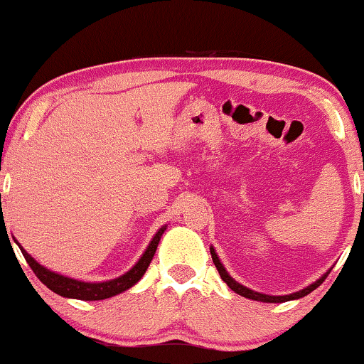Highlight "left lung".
<instances>
[{
	"mask_svg": "<svg viewBox=\"0 0 364 364\" xmlns=\"http://www.w3.org/2000/svg\"><path fill=\"white\" fill-rule=\"evenodd\" d=\"M210 253H212V260H213V263H215V267H217L218 273H220L222 280L225 282L227 285L230 287L233 291L238 293V295L245 296V298H250V300H257V301H263V303H283V301L298 300V298H303V296H306L308 293H311L313 290H315V288L320 287L321 283L325 282V278L328 277V273H330V272H326L325 275H323L321 278H318V280H316L315 283H311V285H308L306 288H303V290H300V291H296V293H291V295L273 296V295H265V293H258V291H253V290H250V288H247V287L240 285V283L235 282V280H233V278H232L230 275H228L227 270H225V268H223V265H222V262L218 260V257H217L215 250H213V247H210Z\"/></svg>",
	"mask_w": 364,
	"mask_h": 364,
	"instance_id": "obj_1",
	"label": "left lung"
}]
</instances>
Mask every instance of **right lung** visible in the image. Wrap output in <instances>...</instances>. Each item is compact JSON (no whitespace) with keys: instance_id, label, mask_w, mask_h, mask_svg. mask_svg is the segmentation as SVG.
<instances>
[{"instance_id":"add662e5","label":"right lung","mask_w":364,"mask_h":364,"mask_svg":"<svg viewBox=\"0 0 364 364\" xmlns=\"http://www.w3.org/2000/svg\"><path fill=\"white\" fill-rule=\"evenodd\" d=\"M167 225H164L162 228H159V232L154 235V238L149 243V247L146 248V252L142 253V257L139 258V262L134 265L131 270L124 275L114 278V280H107V282H81V280H74V278L59 275L56 272L48 270L46 267H43L41 263H38L34 258L29 255V253L24 250V248L19 245V250H21L23 257L26 258L28 265L31 267V270L34 272L39 280H41L44 285H46L49 290H53L58 295H61L64 298H76V300H86V301H94V300H104V298H111L114 295H119V293L129 290V288L136 285V283L141 280L144 273H146L147 267L151 265L154 253L157 250L159 242H161V237L164 230H166Z\"/></svg>"}]
</instances>
